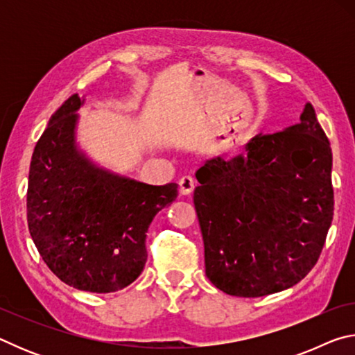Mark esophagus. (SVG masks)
Instances as JSON below:
<instances>
[{
	"label": "esophagus",
	"mask_w": 355,
	"mask_h": 355,
	"mask_svg": "<svg viewBox=\"0 0 355 355\" xmlns=\"http://www.w3.org/2000/svg\"><path fill=\"white\" fill-rule=\"evenodd\" d=\"M178 186H180V194L182 196H189L192 191H194V188H196V182H194V178H191V177H182L180 178V182H178Z\"/></svg>",
	"instance_id": "esophagus-1"
}]
</instances>
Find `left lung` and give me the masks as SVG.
<instances>
[{"label": "left lung", "mask_w": 355, "mask_h": 355, "mask_svg": "<svg viewBox=\"0 0 355 355\" xmlns=\"http://www.w3.org/2000/svg\"><path fill=\"white\" fill-rule=\"evenodd\" d=\"M205 274L230 296L291 288L320 257L334 218L332 150L311 103L300 122L258 135L196 172Z\"/></svg>", "instance_id": "8db88e82"}]
</instances>
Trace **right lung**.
I'll return each instance as SVG.
<instances>
[{
  "label": "right lung",
  "instance_id": "add662e5",
  "mask_svg": "<svg viewBox=\"0 0 355 355\" xmlns=\"http://www.w3.org/2000/svg\"><path fill=\"white\" fill-rule=\"evenodd\" d=\"M84 97L53 114L34 148L28 227L46 266L76 290L114 293L139 277L146 233L177 199L178 184L153 186L98 166L76 137Z\"/></svg>",
  "mask_w": 355,
  "mask_h": 355
}]
</instances>
